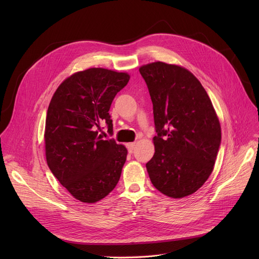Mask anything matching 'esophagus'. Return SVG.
Masks as SVG:
<instances>
[{
  "instance_id": "obj_1",
  "label": "esophagus",
  "mask_w": 259,
  "mask_h": 259,
  "mask_svg": "<svg viewBox=\"0 0 259 259\" xmlns=\"http://www.w3.org/2000/svg\"><path fill=\"white\" fill-rule=\"evenodd\" d=\"M134 146H135V143H128V144L126 145L127 149H128V150H129L130 152H132V150L134 149Z\"/></svg>"
}]
</instances>
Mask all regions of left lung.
Returning a JSON list of instances; mask_svg holds the SVG:
<instances>
[{"mask_svg":"<svg viewBox=\"0 0 259 259\" xmlns=\"http://www.w3.org/2000/svg\"><path fill=\"white\" fill-rule=\"evenodd\" d=\"M140 72L153 104L155 153L146 164L153 186L182 198L205 184L222 142L219 117L200 81L186 68L155 62Z\"/></svg>","mask_w":259,"mask_h":259,"instance_id":"1","label":"left lung"}]
</instances>
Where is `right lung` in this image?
<instances>
[{
  "label": "right lung",
  "instance_id": "1",
  "mask_svg": "<svg viewBox=\"0 0 259 259\" xmlns=\"http://www.w3.org/2000/svg\"><path fill=\"white\" fill-rule=\"evenodd\" d=\"M130 79L104 68L79 71L59 86L45 126L47 165L57 180L81 202H97L117 185L127 157L125 146L103 140L101 124L113 133L109 109Z\"/></svg>",
  "mask_w": 259,
  "mask_h": 259
}]
</instances>
